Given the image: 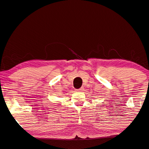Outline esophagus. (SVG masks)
<instances>
[{"label":"esophagus","mask_w":149,"mask_h":149,"mask_svg":"<svg viewBox=\"0 0 149 149\" xmlns=\"http://www.w3.org/2000/svg\"><path fill=\"white\" fill-rule=\"evenodd\" d=\"M83 91L82 88H79V89H75V91H76V92H80V91Z\"/></svg>","instance_id":"34e87169"}]
</instances>
